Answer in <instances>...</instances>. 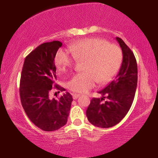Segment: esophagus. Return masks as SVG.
I'll list each match as a JSON object with an SVG mask.
<instances>
[{"label": "esophagus", "mask_w": 158, "mask_h": 158, "mask_svg": "<svg viewBox=\"0 0 158 158\" xmlns=\"http://www.w3.org/2000/svg\"><path fill=\"white\" fill-rule=\"evenodd\" d=\"M73 99L74 100H76L77 98H78L79 97V94H77V93H73Z\"/></svg>", "instance_id": "obj_1"}]
</instances>
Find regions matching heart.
<instances>
[{"label":"heart","mask_w":158,"mask_h":158,"mask_svg":"<svg viewBox=\"0 0 158 158\" xmlns=\"http://www.w3.org/2000/svg\"><path fill=\"white\" fill-rule=\"evenodd\" d=\"M70 55L65 50L59 49L54 57V64L59 72L71 68L75 59L84 61L83 70L67 82L71 91L85 93L94 86L96 81L104 84L116 75L123 62L122 51L116 44H110L101 38H88L71 44Z\"/></svg>","instance_id":"obj_1"}]
</instances>
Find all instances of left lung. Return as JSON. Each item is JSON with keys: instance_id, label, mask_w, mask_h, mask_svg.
Listing matches in <instances>:
<instances>
[{"instance_id": "left-lung-1", "label": "left lung", "mask_w": 158, "mask_h": 158, "mask_svg": "<svg viewBox=\"0 0 158 158\" xmlns=\"http://www.w3.org/2000/svg\"><path fill=\"white\" fill-rule=\"evenodd\" d=\"M116 39L123 56L121 68L113 81L98 92L102 98H93L86 110L90 123L102 128L114 126L126 116L132 105L137 85L135 55L121 38L117 37Z\"/></svg>"}]
</instances>
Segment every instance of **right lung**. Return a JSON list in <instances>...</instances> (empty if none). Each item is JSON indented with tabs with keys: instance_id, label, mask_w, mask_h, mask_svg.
I'll list each match as a JSON object with an SVG mask.
<instances>
[{
	"instance_id": "add662e5",
	"label": "right lung",
	"mask_w": 158,
	"mask_h": 158,
	"mask_svg": "<svg viewBox=\"0 0 158 158\" xmlns=\"http://www.w3.org/2000/svg\"><path fill=\"white\" fill-rule=\"evenodd\" d=\"M61 46L59 41L39 45L26 57L21 74V105L31 121L47 132L57 130L66 124L73 100L68 92L58 100L49 96L53 89L65 90L55 84L54 57Z\"/></svg>"
}]
</instances>
